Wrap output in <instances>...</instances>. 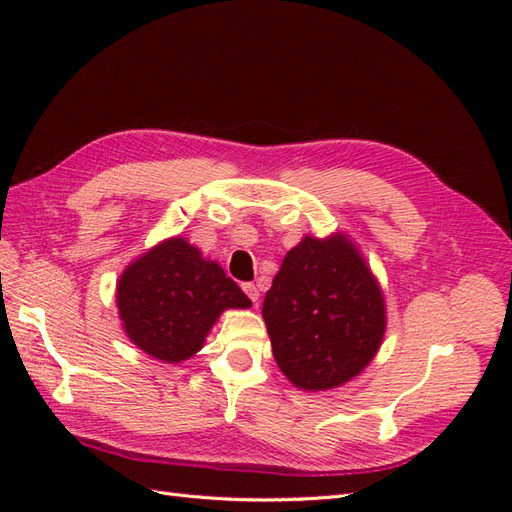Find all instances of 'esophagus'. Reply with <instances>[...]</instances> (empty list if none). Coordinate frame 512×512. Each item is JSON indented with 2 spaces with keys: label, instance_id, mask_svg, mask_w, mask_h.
Returning <instances> with one entry per match:
<instances>
[{
  "label": "esophagus",
  "instance_id": "1",
  "mask_svg": "<svg viewBox=\"0 0 512 512\" xmlns=\"http://www.w3.org/2000/svg\"><path fill=\"white\" fill-rule=\"evenodd\" d=\"M243 290H245L247 297L252 299V303H254V305H258V299H260V290H258V286H256V284H243Z\"/></svg>",
  "mask_w": 512,
  "mask_h": 512
}]
</instances>
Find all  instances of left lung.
<instances>
[{
    "mask_svg": "<svg viewBox=\"0 0 512 512\" xmlns=\"http://www.w3.org/2000/svg\"><path fill=\"white\" fill-rule=\"evenodd\" d=\"M273 356L301 391L337 389L374 361L386 333L384 292L344 232L305 235L262 303Z\"/></svg>",
    "mask_w": 512,
    "mask_h": 512,
    "instance_id": "obj_1",
    "label": "left lung"
}]
</instances>
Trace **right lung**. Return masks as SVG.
Masks as SVG:
<instances>
[{
	"label": "right lung",
	"mask_w": 512,
	"mask_h": 512,
	"mask_svg": "<svg viewBox=\"0 0 512 512\" xmlns=\"http://www.w3.org/2000/svg\"><path fill=\"white\" fill-rule=\"evenodd\" d=\"M115 301L130 342L162 363L192 359L226 309L252 307L218 262L179 235L123 269Z\"/></svg>",
	"instance_id": "right-lung-1"
}]
</instances>
